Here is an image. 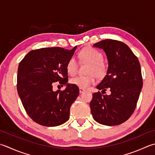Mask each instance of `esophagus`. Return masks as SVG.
Listing matches in <instances>:
<instances>
[{
  "label": "esophagus",
  "mask_w": 155,
  "mask_h": 155,
  "mask_svg": "<svg viewBox=\"0 0 155 155\" xmlns=\"http://www.w3.org/2000/svg\"><path fill=\"white\" fill-rule=\"evenodd\" d=\"M84 91H85V90L83 89H81V88H79V92H80V93H83Z\"/></svg>",
  "instance_id": "esophagus-1"
}]
</instances>
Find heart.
I'll return each mask as SVG.
<instances>
[{
    "label": "heart",
    "instance_id": "heart-1",
    "mask_svg": "<svg viewBox=\"0 0 155 155\" xmlns=\"http://www.w3.org/2000/svg\"><path fill=\"white\" fill-rule=\"evenodd\" d=\"M79 58L83 61L90 63L87 71L88 73L90 74L85 76H77L71 78V83L81 89H85L95 83L96 77L94 73L97 77H102L106 74L107 68L103 62L104 56L102 54L93 48L89 47L82 50L79 53ZM77 60L74 57H71L66 63V71L70 75L73 76L77 72Z\"/></svg>",
    "mask_w": 155,
    "mask_h": 155
}]
</instances>
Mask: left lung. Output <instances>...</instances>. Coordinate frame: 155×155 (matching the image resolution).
I'll return each instance as SVG.
<instances>
[{
    "mask_svg": "<svg viewBox=\"0 0 155 155\" xmlns=\"http://www.w3.org/2000/svg\"><path fill=\"white\" fill-rule=\"evenodd\" d=\"M93 46L104 50L108 61L107 74L97 89L102 91L107 89L111 94L93 93L91 111L97 122L109 126L120 125L132 116L137 104L143 84L140 62L122 41L105 39Z\"/></svg>",
    "mask_w": 155,
    "mask_h": 155,
    "instance_id": "left-lung-1",
    "label": "left lung"
}]
</instances>
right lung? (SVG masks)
Returning a JSON list of instances; mask_svg holds the SVG:
<instances>
[{
	"label": "right lung",
	"mask_w": 155,
	"mask_h": 155,
	"mask_svg": "<svg viewBox=\"0 0 155 155\" xmlns=\"http://www.w3.org/2000/svg\"><path fill=\"white\" fill-rule=\"evenodd\" d=\"M77 48L71 50L60 47L32 50L19 63L17 92L27 114L38 124L54 127L68 120L70 108L79 89L67 83L66 66ZM58 81L66 85L62 92L52 89V84Z\"/></svg>",
	"instance_id": "right-lung-1"
}]
</instances>
